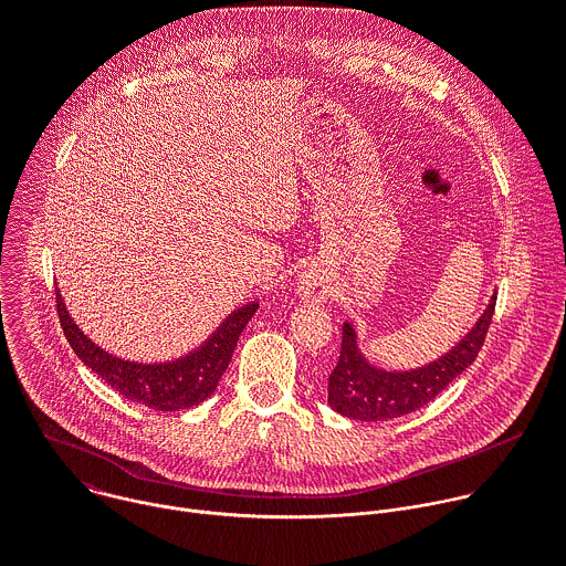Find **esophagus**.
Masks as SVG:
<instances>
[{
	"instance_id": "1",
	"label": "esophagus",
	"mask_w": 566,
	"mask_h": 566,
	"mask_svg": "<svg viewBox=\"0 0 566 566\" xmlns=\"http://www.w3.org/2000/svg\"><path fill=\"white\" fill-rule=\"evenodd\" d=\"M297 293L302 300L308 302H322L332 293V277L325 271H306L297 280Z\"/></svg>"
}]
</instances>
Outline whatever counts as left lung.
Returning <instances> with one entry per match:
<instances>
[{"label":"left lung","instance_id":"1","mask_svg":"<svg viewBox=\"0 0 566 566\" xmlns=\"http://www.w3.org/2000/svg\"><path fill=\"white\" fill-rule=\"evenodd\" d=\"M495 302L497 293L457 347L439 360L412 371H385L369 365L358 349L354 327L345 322L340 358L329 374V406L338 415L358 421L396 419L428 406L474 363L493 322Z\"/></svg>","mask_w":566,"mask_h":566}]
</instances>
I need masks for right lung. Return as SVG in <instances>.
<instances>
[{
  "instance_id": "add662e5",
  "label": "right lung",
  "mask_w": 566,
  "mask_h": 566,
  "mask_svg": "<svg viewBox=\"0 0 566 566\" xmlns=\"http://www.w3.org/2000/svg\"><path fill=\"white\" fill-rule=\"evenodd\" d=\"M55 302L62 332L75 356L92 371H96L107 385H112L120 396L158 412L188 410L192 406H199V402H203L217 389V382L228 369L241 332L247 329L249 319L260 306L258 302H251L230 313L221 322V327L199 349L172 363L149 365L123 360L103 352L71 319L60 297V291L55 293Z\"/></svg>"
}]
</instances>
